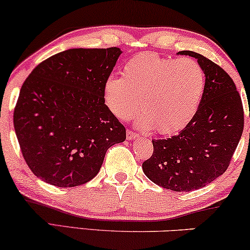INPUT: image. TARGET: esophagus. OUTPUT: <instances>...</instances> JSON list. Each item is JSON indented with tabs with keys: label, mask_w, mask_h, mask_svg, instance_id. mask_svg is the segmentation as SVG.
I'll return each instance as SVG.
<instances>
[{
	"label": "esophagus",
	"mask_w": 250,
	"mask_h": 250,
	"mask_svg": "<svg viewBox=\"0 0 250 250\" xmlns=\"http://www.w3.org/2000/svg\"><path fill=\"white\" fill-rule=\"evenodd\" d=\"M138 136V134L134 131H132V129H127V132H126V138H127V140H132L134 139Z\"/></svg>",
	"instance_id": "1"
}]
</instances>
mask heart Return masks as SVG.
I'll return each instance as SVG.
<instances>
[{
	"label": "heart",
	"instance_id": "1",
	"mask_svg": "<svg viewBox=\"0 0 250 250\" xmlns=\"http://www.w3.org/2000/svg\"><path fill=\"white\" fill-rule=\"evenodd\" d=\"M204 87L205 74L197 61L146 52L126 62L123 77H108L102 95L105 107L119 121H128L141 109L140 127L170 135L196 115Z\"/></svg>",
	"mask_w": 250,
	"mask_h": 250
}]
</instances>
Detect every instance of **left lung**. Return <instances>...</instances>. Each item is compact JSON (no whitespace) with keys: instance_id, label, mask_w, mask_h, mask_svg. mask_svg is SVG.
<instances>
[{"instance_id":"1","label":"left lung","mask_w":250,"mask_h":250,"mask_svg":"<svg viewBox=\"0 0 250 250\" xmlns=\"http://www.w3.org/2000/svg\"><path fill=\"white\" fill-rule=\"evenodd\" d=\"M205 74L196 115L177 135L152 140L153 152L142 164L149 180L165 189L204 188L228 169L244 131V107L234 82L223 68L192 51Z\"/></svg>"}]
</instances>
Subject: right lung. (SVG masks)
<instances>
[{
    "instance_id": "1",
    "label": "right lung",
    "mask_w": 250,
    "mask_h": 250,
    "mask_svg": "<svg viewBox=\"0 0 250 250\" xmlns=\"http://www.w3.org/2000/svg\"><path fill=\"white\" fill-rule=\"evenodd\" d=\"M122 51L69 49L47 58L23 82L13 125L22 157L44 182L71 188L99 173L105 152L124 142V125L108 110L104 84Z\"/></svg>"
}]
</instances>
